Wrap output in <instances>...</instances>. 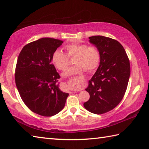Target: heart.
I'll list each match as a JSON object with an SVG mask.
<instances>
[{
  "label": "heart",
  "mask_w": 149,
  "mask_h": 149,
  "mask_svg": "<svg viewBox=\"0 0 149 149\" xmlns=\"http://www.w3.org/2000/svg\"><path fill=\"white\" fill-rule=\"evenodd\" d=\"M67 55L59 49H55L52 53L51 60L56 68L65 71L70 65L69 57L75 58V64L67 70L64 75L79 74L86 70L92 72L97 68L101 60L100 51L95 46H88L85 44H70L65 47Z\"/></svg>",
  "instance_id": "1"
}]
</instances>
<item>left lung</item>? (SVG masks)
<instances>
[{
    "instance_id": "1",
    "label": "left lung",
    "mask_w": 149,
    "mask_h": 149,
    "mask_svg": "<svg viewBox=\"0 0 149 149\" xmlns=\"http://www.w3.org/2000/svg\"><path fill=\"white\" fill-rule=\"evenodd\" d=\"M89 39L100 49L101 60L86 89L90 97L84 107L90 112L103 114L114 109L123 100L130 77V61L118 40L101 36Z\"/></svg>"
}]
</instances>
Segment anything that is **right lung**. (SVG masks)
Segmentation results:
<instances>
[{
	"label": "right lung",
	"mask_w": 149,
	"mask_h": 149,
	"mask_svg": "<svg viewBox=\"0 0 149 149\" xmlns=\"http://www.w3.org/2000/svg\"><path fill=\"white\" fill-rule=\"evenodd\" d=\"M63 42L42 38L25 45L17 59L15 79L20 97L31 111L45 117L61 111L68 96L59 88L61 77L51 60Z\"/></svg>",
	"instance_id": "obj_1"
}]
</instances>
